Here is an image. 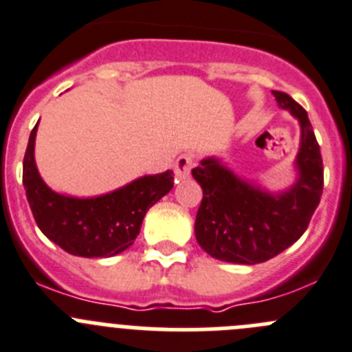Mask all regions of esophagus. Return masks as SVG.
Returning <instances> with one entry per match:
<instances>
[{
  "label": "esophagus",
  "instance_id": "esophagus-1",
  "mask_svg": "<svg viewBox=\"0 0 352 352\" xmlns=\"http://www.w3.org/2000/svg\"><path fill=\"white\" fill-rule=\"evenodd\" d=\"M195 165V160H192V154L184 153L180 154L175 160V165H173V170H175V179L177 180H186L191 177V168Z\"/></svg>",
  "mask_w": 352,
  "mask_h": 352
}]
</instances>
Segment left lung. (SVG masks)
I'll use <instances>...</instances> for the list:
<instances>
[{"label":"left lung","mask_w":352,"mask_h":352,"mask_svg":"<svg viewBox=\"0 0 352 352\" xmlns=\"http://www.w3.org/2000/svg\"><path fill=\"white\" fill-rule=\"evenodd\" d=\"M272 95L300 124L297 180L288 189L265 191L236 175L215 156L192 168L203 189L196 239L219 261L254 265L287 250L305 232L323 195V160L307 113L290 95L276 90Z\"/></svg>","instance_id":"8db88e82"}]
</instances>
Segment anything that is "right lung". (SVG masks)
<instances>
[{"label":"right lung","instance_id":"1","mask_svg":"<svg viewBox=\"0 0 352 352\" xmlns=\"http://www.w3.org/2000/svg\"><path fill=\"white\" fill-rule=\"evenodd\" d=\"M36 130L38 123L25 149L22 182L43 234L78 257H114L130 248L139 236L147 210L172 191V170L144 175L116 191L94 198L58 195L45 184L36 168Z\"/></svg>","mask_w":352,"mask_h":352}]
</instances>
